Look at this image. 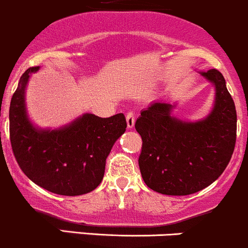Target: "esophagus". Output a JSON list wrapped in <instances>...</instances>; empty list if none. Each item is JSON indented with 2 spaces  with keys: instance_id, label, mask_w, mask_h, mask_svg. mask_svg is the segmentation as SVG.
<instances>
[{
  "instance_id": "1",
  "label": "esophagus",
  "mask_w": 248,
  "mask_h": 248,
  "mask_svg": "<svg viewBox=\"0 0 248 248\" xmlns=\"http://www.w3.org/2000/svg\"><path fill=\"white\" fill-rule=\"evenodd\" d=\"M126 124H127V127L129 129H132L135 125V114L134 112H129V113L126 114Z\"/></svg>"
}]
</instances>
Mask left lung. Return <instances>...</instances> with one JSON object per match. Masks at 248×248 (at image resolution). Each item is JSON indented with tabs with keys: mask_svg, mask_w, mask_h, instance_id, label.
<instances>
[{
	"mask_svg": "<svg viewBox=\"0 0 248 248\" xmlns=\"http://www.w3.org/2000/svg\"><path fill=\"white\" fill-rule=\"evenodd\" d=\"M215 87L210 113L197 122L172 116L175 104L152 102L137 118L142 137L139 166L144 183L165 195H189L208 187L229 164L236 141V109L219 71H200Z\"/></svg>",
	"mask_w": 248,
	"mask_h": 248,
	"instance_id": "8db88e82",
	"label": "left lung"
}]
</instances>
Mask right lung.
Wrapping results in <instances>:
<instances>
[{
    "mask_svg": "<svg viewBox=\"0 0 248 248\" xmlns=\"http://www.w3.org/2000/svg\"><path fill=\"white\" fill-rule=\"evenodd\" d=\"M30 67L20 77L9 107L12 149L23 172L54 194H87L101 183L106 159L126 129L123 113L100 118L84 113L58 129H42L31 122L25 102Z\"/></svg>",
    "mask_w": 248,
    "mask_h": 248,
    "instance_id": "add662e5",
    "label": "right lung"
}]
</instances>
